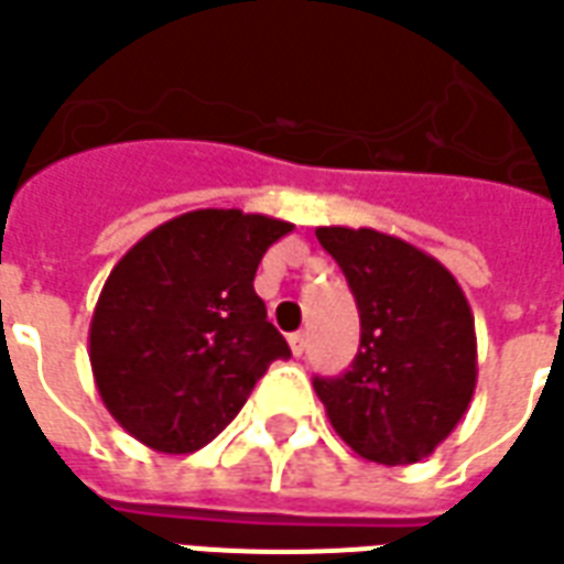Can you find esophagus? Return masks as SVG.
<instances>
[{
	"label": "esophagus",
	"instance_id": "1",
	"mask_svg": "<svg viewBox=\"0 0 564 564\" xmlns=\"http://www.w3.org/2000/svg\"><path fill=\"white\" fill-rule=\"evenodd\" d=\"M305 346H308V336H305V333H293V336H290V348H293V355H302Z\"/></svg>",
	"mask_w": 564,
	"mask_h": 564
}]
</instances>
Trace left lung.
<instances>
[{
    "label": "left lung",
    "instance_id": "left-lung-1",
    "mask_svg": "<svg viewBox=\"0 0 564 564\" xmlns=\"http://www.w3.org/2000/svg\"><path fill=\"white\" fill-rule=\"evenodd\" d=\"M361 314L343 377L314 379L336 435L364 459L408 466L457 429L478 379L473 308L457 278L413 243L373 228H317Z\"/></svg>",
    "mask_w": 564,
    "mask_h": 564
}]
</instances>
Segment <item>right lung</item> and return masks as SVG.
I'll return each mask as SVG.
<instances>
[{
	"instance_id": "right-lung-1",
	"label": "right lung",
	"mask_w": 564,
	"mask_h": 564,
	"mask_svg": "<svg viewBox=\"0 0 564 564\" xmlns=\"http://www.w3.org/2000/svg\"><path fill=\"white\" fill-rule=\"evenodd\" d=\"M290 221L194 209L144 234L113 265L89 327L110 416L160 454H194L247 404L290 346L256 296V268Z\"/></svg>"
}]
</instances>
